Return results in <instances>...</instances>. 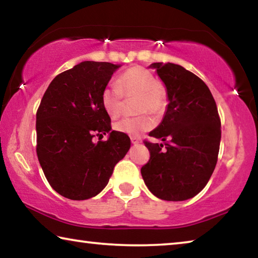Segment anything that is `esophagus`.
I'll use <instances>...</instances> for the list:
<instances>
[{
	"instance_id": "34e87169",
	"label": "esophagus",
	"mask_w": 258,
	"mask_h": 258,
	"mask_svg": "<svg viewBox=\"0 0 258 258\" xmlns=\"http://www.w3.org/2000/svg\"><path fill=\"white\" fill-rule=\"evenodd\" d=\"M131 142H132L133 145H138V143L141 142V140L137 137H131Z\"/></svg>"
}]
</instances>
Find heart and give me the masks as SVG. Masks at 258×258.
<instances>
[{"instance_id": "heart-1", "label": "heart", "mask_w": 258, "mask_h": 258, "mask_svg": "<svg viewBox=\"0 0 258 258\" xmlns=\"http://www.w3.org/2000/svg\"><path fill=\"white\" fill-rule=\"evenodd\" d=\"M138 97L135 110L161 115L167 106V92L157 81L154 73L141 66L130 67L120 74L117 84H108L104 87L100 101L103 110L112 118L121 115L124 98ZM154 126V119L148 113L133 117H125L113 124L117 132L127 135H140Z\"/></svg>"}]
</instances>
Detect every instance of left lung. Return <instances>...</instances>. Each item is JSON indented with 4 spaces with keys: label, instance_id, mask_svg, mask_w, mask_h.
Segmentation results:
<instances>
[{
    "label": "left lung",
    "instance_id": "8db88e82",
    "mask_svg": "<svg viewBox=\"0 0 258 258\" xmlns=\"http://www.w3.org/2000/svg\"><path fill=\"white\" fill-rule=\"evenodd\" d=\"M167 89L169 103L160 125L149 133L164 143L145 140L150 152L141 174L157 198L182 202L195 197L217 163L221 118L203 80L175 63H151Z\"/></svg>",
    "mask_w": 258,
    "mask_h": 258
}]
</instances>
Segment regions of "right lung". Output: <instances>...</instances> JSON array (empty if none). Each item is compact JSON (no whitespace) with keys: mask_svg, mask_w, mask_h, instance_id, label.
Here are the masks:
<instances>
[{"mask_svg":"<svg viewBox=\"0 0 258 258\" xmlns=\"http://www.w3.org/2000/svg\"><path fill=\"white\" fill-rule=\"evenodd\" d=\"M110 62L83 61L50 83L36 112V154L50 185L72 200L97 196L131 147L111 130L100 97L113 72ZM109 133L106 142H94Z\"/></svg>","mask_w":258,"mask_h":258,"instance_id":"add662e5","label":"right lung"}]
</instances>
